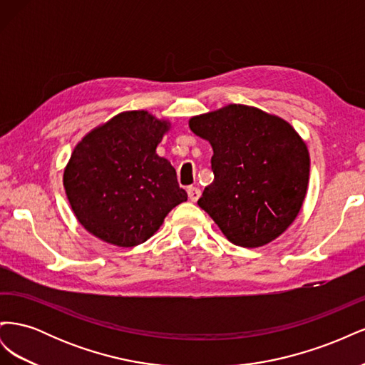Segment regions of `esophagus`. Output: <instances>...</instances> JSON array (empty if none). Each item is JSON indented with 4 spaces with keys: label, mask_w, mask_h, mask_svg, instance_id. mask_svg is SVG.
Masks as SVG:
<instances>
[{
    "label": "esophagus",
    "mask_w": 365,
    "mask_h": 365,
    "mask_svg": "<svg viewBox=\"0 0 365 365\" xmlns=\"http://www.w3.org/2000/svg\"><path fill=\"white\" fill-rule=\"evenodd\" d=\"M187 193H189V200L192 202H196L201 197V190L196 189V187H189V189H187Z\"/></svg>",
    "instance_id": "esophagus-1"
}]
</instances>
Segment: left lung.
<instances>
[{
  "instance_id": "1",
  "label": "left lung",
  "mask_w": 365,
  "mask_h": 365,
  "mask_svg": "<svg viewBox=\"0 0 365 365\" xmlns=\"http://www.w3.org/2000/svg\"><path fill=\"white\" fill-rule=\"evenodd\" d=\"M213 149V182L197 201L237 247L257 248L288 230L309 184L306 141L284 118L231 103L189 120Z\"/></svg>"
}]
</instances>
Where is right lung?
I'll use <instances>...</instances> for the list:
<instances>
[{
    "instance_id": "right-lung-1",
    "label": "right lung",
    "mask_w": 365,
    "mask_h": 365,
    "mask_svg": "<svg viewBox=\"0 0 365 365\" xmlns=\"http://www.w3.org/2000/svg\"><path fill=\"white\" fill-rule=\"evenodd\" d=\"M170 128V120L143 109L123 111L77 143L62 181L88 233L120 248L137 247L187 201L170 161L157 153Z\"/></svg>"
}]
</instances>
